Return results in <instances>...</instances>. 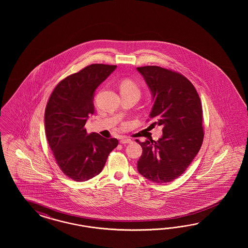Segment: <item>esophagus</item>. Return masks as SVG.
Wrapping results in <instances>:
<instances>
[{
  "label": "esophagus",
  "instance_id": "34e87169",
  "mask_svg": "<svg viewBox=\"0 0 248 248\" xmlns=\"http://www.w3.org/2000/svg\"><path fill=\"white\" fill-rule=\"evenodd\" d=\"M120 143L124 144V143H132V140L131 139H128V138H121Z\"/></svg>",
  "mask_w": 248,
  "mask_h": 248
}]
</instances>
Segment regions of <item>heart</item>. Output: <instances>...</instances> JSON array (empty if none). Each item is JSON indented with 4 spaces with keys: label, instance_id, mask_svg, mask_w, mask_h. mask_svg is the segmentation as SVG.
Masks as SVG:
<instances>
[{
    "label": "heart",
    "instance_id": "heart-1",
    "mask_svg": "<svg viewBox=\"0 0 248 248\" xmlns=\"http://www.w3.org/2000/svg\"><path fill=\"white\" fill-rule=\"evenodd\" d=\"M121 93L123 92H130V93H139L140 90L137 84L131 79H124L120 83Z\"/></svg>",
    "mask_w": 248,
    "mask_h": 248
}]
</instances>
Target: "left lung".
I'll list each match as a JSON object with an SVG mask.
<instances>
[{"instance_id":"left-lung-1","label":"left lung","mask_w":248,"mask_h":248,"mask_svg":"<svg viewBox=\"0 0 248 248\" xmlns=\"http://www.w3.org/2000/svg\"><path fill=\"white\" fill-rule=\"evenodd\" d=\"M136 70L152 94L149 116L164 127L158 141H136L143 148L137 170L154 183H169L186 170L203 143L200 97L192 83L178 73L151 65Z\"/></svg>"}]
</instances>
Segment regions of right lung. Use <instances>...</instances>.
I'll list each match as a JSON object with an SVG mask.
<instances>
[{
  "mask_svg": "<svg viewBox=\"0 0 248 248\" xmlns=\"http://www.w3.org/2000/svg\"><path fill=\"white\" fill-rule=\"evenodd\" d=\"M115 69L116 65L94 63L69 75L56 85L46 105L47 141L61 170L73 180L84 182L101 173L118 144L115 138L88 135L84 127L94 113L96 88Z\"/></svg>",
  "mask_w": 248,
  "mask_h": 248,
  "instance_id": "right-lung-1",
  "label": "right lung"
}]
</instances>
